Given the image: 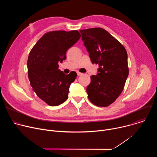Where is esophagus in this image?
<instances>
[{
  "label": "esophagus",
  "instance_id": "34e87169",
  "mask_svg": "<svg viewBox=\"0 0 157 157\" xmlns=\"http://www.w3.org/2000/svg\"><path fill=\"white\" fill-rule=\"evenodd\" d=\"M77 75H78V76H81V75H82V73H80V72L78 71V72H77Z\"/></svg>",
  "mask_w": 157,
  "mask_h": 157
}]
</instances>
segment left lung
I'll list each match as a JSON object with an SVG mask.
<instances>
[{
  "instance_id": "left-lung-1",
  "label": "left lung",
  "mask_w": 157,
  "mask_h": 157,
  "mask_svg": "<svg viewBox=\"0 0 157 157\" xmlns=\"http://www.w3.org/2000/svg\"><path fill=\"white\" fill-rule=\"evenodd\" d=\"M79 32L93 64H99V73L91 76L86 89L88 99L96 106H109L122 92L128 75L127 51L104 29Z\"/></svg>"
}]
</instances>
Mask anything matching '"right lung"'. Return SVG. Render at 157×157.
I'll return each instance as SVG.
<instances>
[{
  "instance_id": "right-lung-1",
  "label": "right lung",
  "mask_w": 157,
  "mask_h": 157,
  "mask_svg": "<svg viewBox=\"0 0 157 157\" xmlns=\"http://www.w3.org/2000/svg\"><path fill=\"white\" fill-rule=\"evenodd\" d=\"M77 30L52 31L44 33L31 50L27 61L28 76L33 91L50 106L63 103L77 74L65 75L58 69V62L66 58V53L80 38Z\"/></svg>"
}]
</instances>
